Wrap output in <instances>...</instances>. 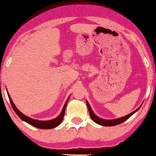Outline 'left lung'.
Instances as JSON below:
<instances>
[{"mask_svg": "<svg viewBox=\"0 0 156 156\" xmlns=\"http://www.w3.org/2000/svg\"><path fill=\"white\" fill-rule=\"evenodd\" d=\"M87 107H88L89 115H90L91 119H92V120L94 121L95 123H98V124H100L101 126H114L119 125L121 123L124 122L125 121H126L128 119L130 118V117H131L132 115L134 114V113H136V112H137V111L140 108V106H140V107H138L137 108V109L135 110L133 112H131V114L127 115V116L121 117V118H119V119H114V120H105V119H100L99 117L96 116V115L94 114V112H92V110H91L90 106H89V104L87 101Z\"/></svg>", "mask_w": 156, "mask_h": 156, "instance_id": "1", "label": "left lung"}]
</instances>
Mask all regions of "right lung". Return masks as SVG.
<instances>
[{"instance_id": "right-lung-1", "label": "right lung", "mask_w": 156, "mask_h": 156, "mask_svg": "<svg viewBox=\"0 0 156 156\" xmlns=\"http://www.w3.org/2000/svg\"><path fill=\"white\" fill-rule=\"evenodd\" d=\"M8 98H9L10 104H11L12 107V108H13V110L15 111V112L16 113V114L18 115V116L20 117L22 120L25 121V122L29 123V124L33 126H35L36 128H38V129H53V128L57 127V126H59V124H60L61 122L62 121L63 119H64L66 106H67V101H68V100H69V98H68L67 101L65 102V106H64L61 114H59V116H57V118H55L50 121H38V120H35V119L30 118V117H27L26 116H25L23 114H22V113H21L20 111H19L18 108H16V106H15V104H13V102H12L11 98H10L9 94H8Z\"/></svg>"}]
</instances>
